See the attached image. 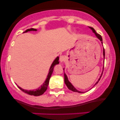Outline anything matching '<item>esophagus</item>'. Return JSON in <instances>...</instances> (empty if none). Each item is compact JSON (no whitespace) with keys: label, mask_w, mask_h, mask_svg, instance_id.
<instances>
[{"label":"esophagus","mask_w":120,"mask_h":120,"mask_svg":"<svg viewBox=\"0 0 120 120\" xmlns=\"http://www.w3.org/2000/svg\"><path fill=\"white\" fill-rule=\"evenodd\" d=\"M60 62H63L65 60V56L64 55H61L60 56V58H59Z\"/></svg>","instance_id":"1"}]
</instances>
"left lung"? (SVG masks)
<instances>
[{"label": "left lung", "instance_id": "1", "mask_svg": "<svg viewBox=\"0 0 120 120\" xmlns=\"http://www.w3.org/2000/svg\"><path fill=\"white\" fill-rule=\"evenodd\" d=\"M90 28L92 30H93V32L95 34L96 37H97V38H98V39H99L100 41H101V43L103 44V39H102V37H101V35H100V34H98L97 33H96V31H95V30H94V29L93 28V27H90ZM103 55H104V58L105 59V50H104V49H103ZM103 71H104V67H103ZM102 74H103V73H102V74H101V76L100 77V78H99V80L98 81V82H96V83H95V85H96V84L98 83V82H99V80L100 79V78L101 77V75H102ZM64 81H65V83L66 84L67 86L68 87V88L70 90H71V91H74V92H77V93H84V92H82V91H78L77 90V89H75V88L74 87V86H73L72 85H71V82H70L69 81H68V78H67V75H66V74H65V73H64ZM95 85H94V86H95Z\"/></svg>", "mask_w": 120, "mask_h": 120}]
</instances>
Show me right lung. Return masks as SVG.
<instances>
[{
	"mask_svg": "<svg viewBox=\"0 0 120 120\" xmlns=\"http://www.w3.org/2000/svg\"><path fill=\"white\" fill-rule=\"evenodd\" d=\"M37 31V29H33V28H31V29H27L25 31H24V33H26V32H27V31ZM59 57H57L56 58L55 60L54 61H53V63H52L51 66V67H50V69H49V74H48L47 77L46 81H45V82L43 83V85L41 87H40L39 89H37V90H35L28 91V90H24V89H21L20 87L18 86L19 87V89H20L23 92H24V93H26L29 95H30L40 96V95H42V94H43L44 93H45V92L47 90V87H48V86H49V79H50V77H51V76L52 72H53V68H54L55 65L56 64H58L59 63Z\"/></svg>",
	"mask_w": 120,
	"mask_h": 120,
	"instance_id": "1",
	"label": "right lung"
}]
</instances>
